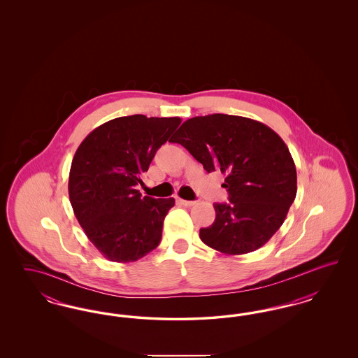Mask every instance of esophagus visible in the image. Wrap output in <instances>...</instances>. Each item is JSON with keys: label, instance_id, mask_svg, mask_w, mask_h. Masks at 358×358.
<instances>
[{"label": "esophagus", "instance_id": "1", "mask_svg": "<svg viewBox=\"0 0 358 358\" xmlns=\"http://www.w3.org/2000/svg\"><path fill=\"white\" fill-rule=\"evenodd\" d=\"M178 203L184 206H193L196 204V201H187V200H182V199H178Z\"/></svg>", "mask_w": 358, "mask_h": 358}]
</instances>
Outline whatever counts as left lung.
Listing matches in <instances>:
<instances>
[{
	"instance_id": "1",
	"label": "left lung",
	"mask_w": 358,
	"mask_h": 358,
	"mask_svg": "<svg viewBox=\"0 0 358 358\" xmlns=\"http://www.w3.org/2000/svg\"><path fill=\"white\" fill-rule=\"evenodd\" d=\"M180 143L208 173L225 176L231 204H215L216 219L200 229L208 247L243 255L264 245L285 222L296 196V169L289 148L262 122L227 114L185 120Z\"/></svg>"
}]
</instances>
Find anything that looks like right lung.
<instances>
[{"label":"right lung","mask_w":358,"mask_h":358,"mask_svg":"<svg viewBox=\"0 0 358 358\" xmlns=\"http://www.w3.org/2000/svg\"><path fill=\"white\" fill-rule=\"evenodd\" d=\"M181 118L136 114L85 136L69 171V201L85 236L106 259L136 262L158 247L174 199L142 197L138 184Z\"/></svg>","instance_id":"1"}]
</instances>
